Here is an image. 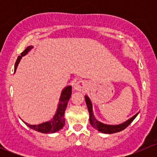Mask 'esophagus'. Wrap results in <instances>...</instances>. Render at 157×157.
<instances>
[{
  "mask_svg": "<svg viewBox=\"0 0 157 157\" xmlns=\"http://www.w3.org/2000/svg\"><path fill=\"white\" fill-rule=\"evenodd\" d=\"M86 86V82L85 80H78L74 83V90H77V91H83Z\"/></svg>",
  "mask_w": 157,
  "mask_h": 157,
  "instance_id": "esophagus-1",
  "label": "esophagus"
}]
</instances>
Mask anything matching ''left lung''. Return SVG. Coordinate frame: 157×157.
I'll list each match as a JSON object with an SVG mask.
<instances>
[{
  "label": "left lung",
  "instance_id": "obj_1",
  "mask_svg": "<svg viewBox=\"0 0 157 157\" xmlns=\"http://www.w3.org/2000/svg\"><path fill=\"white\" fill-rule=\"evenodd\" d=\"M85 100H86V105H87V108L89 110V113H90V122L91 124V125L93 128H96V130H98L99 131L102 133H105V134H113V133L119 132V131H123L124 129H125L126 128L134 121V118L137 117V115H138V113L136 114L135 115L132 117V118H130L129 120H128L127 121L124 122L123 124H118V125H109V124H105L103 123L99 122V121L96 119L94 115H93V106H92V102L90 101V99H89L87 96H85Z\"/></svg>",
  "mask_w": 157,
  "mask_h": 157
}]
</instances>
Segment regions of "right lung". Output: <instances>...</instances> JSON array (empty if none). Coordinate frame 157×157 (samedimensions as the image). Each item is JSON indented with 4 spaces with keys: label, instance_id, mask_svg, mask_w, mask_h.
Segmentation results:
<instances>
[{
    "label": "right lung",
    "instance_id": "obj_1",
    "mask_svg": "<svg viewBox=\"0 0 157 157\" xmlns=\"http://www.w3.org/2000/svg\"><path fill=\"white\" fill-rule=\"evenodd\" d=\"M32 48H33L32 46L27 47L22 52L21 55L18 56L17 61L15 63V66H14V71H16V69H17V65H18L22 57L26 55L28 53V52L31 50ZM71 93H72V87L71 86H67L65 89H64V90L61 93V97H60V102L58 104V108L57 109L56 114L54 116L53 119L49 121H46L45 123H42V124H38V125H31V124H27V123H25V124H27L30 128L35 130V131L45 133V134L54 133L61 130L65 124V119L64 118V112H65L66 108H67V102H68V100L71 98Z\"/></svg>",
    "mask_w": 157,
    "mask_h": 157
}]
</instances>
